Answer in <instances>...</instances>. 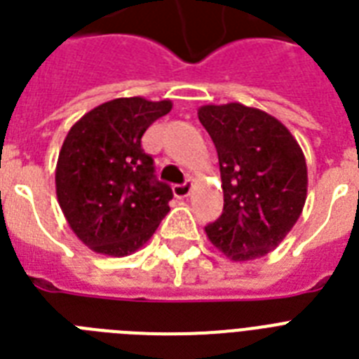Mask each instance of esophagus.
Returning <instances> with one entry per match:
<instances>
[{"label": "esophagus", "instance_id": "obj_1", "mask_svg": "<svg viewBox=\"0 0 359 359\" xmlns=\"http://www.w3.org/2000/svg\"><path fill=\"white\" fill-rule=\"evenodd\" d=\"M190 191H191L190 180H188V182H182V184H175L173 186L175 197H179V199H184V197L190 196Z\"/></svg>", "mask_w": 359, "mask_h": 359}]
</instances>
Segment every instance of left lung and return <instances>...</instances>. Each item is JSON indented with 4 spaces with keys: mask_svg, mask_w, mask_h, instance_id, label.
I'll use <instances>...</instances> for the list:
<instances>
[{
    "mask_svg": "<svg viewBox=\"0 0 359 359\" xmlns=\"http://www.w3.org/2000/svg\"><path fill=\"white\" fill-rule=\"evenodd\" d=\"M218 151L224 212L205 227L231 261L261 259L276 250L300 218L307 165L281 121L240 102L197 109Z\"/></svg>",
    "mask_w": 359,
    "mask_h": 359,
    "instance_id": "8db88e82",
    "label": "left lung"
}]
</instances>
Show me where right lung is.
I'll use <instances>...</instances> for the list:
<instances>
[{
  "instance_id": "obj_1",
  "label": "right lung",
  "mask_w": 359,
  "mask_h": 359,
  "mask_svg": "<svg viewBox=\"0 0 359 359\" xmlns=\"http://www.w3.org/2000/svg\"><path fill=\"white\" fill-rule=\"evenodd\" d=\"M171 108V100L115 98L87 111L65 137L55 168L59 207L95 253H134L169 212L173 191L154 177L141 137Z\"/></svg>"
}]
</instances>
